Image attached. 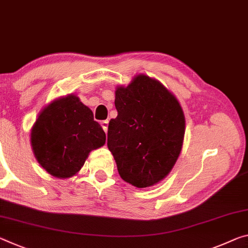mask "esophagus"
I'll return each instance as SVG.
<instances>
[{
    "instance_id": "34e87169",
    "label": "esophagus",
    "mask_w": 248,
    "mask_h": 248,
    "mask_svg": "<svg viewBox=\"0 0 248 248\" xmlns=\"http://www.w3.org/2000/svg\"><path fill=\"white\" fill-rule=\"evenodd\" d=\"M100 124H101V127H103L104 131H105V132H107V131H108V120H104V121H101Z\"/></svg>"
}]
</instances>
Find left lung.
Wrapping results in <instances>:
<instances>
[{"label":"left lung","mask_w":248,"mask_h":248,"mask_svg":"<svg viewBox=\"0 0 248 248\" xmlns=\"http://www.w3.org/2000/svg\"><path fill=\"white\" fill-rule=\"evenodd\" d=\"M118 116L107 145L123 180L147 187L163 180L182 149L186 119L176 98L158 80L138 75L116 90Z\"/></svg>","instance_id":"8db88e82"}]
</instances>
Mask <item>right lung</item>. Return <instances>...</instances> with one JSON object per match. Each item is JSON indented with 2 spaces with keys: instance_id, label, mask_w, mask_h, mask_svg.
I'll return each instance as SVG.
<instances>
[{
  "instance_id": "right-lung-1",
  "label": "right lung",
  "mask_w": 248,
  "mask_h": 248,
  "mask_svg": "<svg viewBox=\"0 0 248 248\" xmlns=\"http://www.w3.org/2000/svg\"><path fill=\"white\" fill-rule=\"evenodd\" d=\"M31 141L39 164L53 176L65 179L80 170L90 151L103 147L106 133L92 110L69 95L43 109Z\"/></svg>"
}]
</instances>
